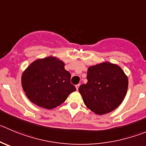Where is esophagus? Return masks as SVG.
Segmentation results:
<instances>
[{
  "instance_id": "34e87169",
  "label": "esophagus",
  "mask_w": 146,
  "mask_h": 146,
  "mask_svg": "<svg viewBox=\"0 0 146 146\" xmlns=\"http://www.w3.org/2000/svg\"><path fill=\"white\" fill-rule=\"evenodd\" d=\"M79 86H80V84H78V85H76V89H78V88H79Z\"/></svg>"
}]
</instances>
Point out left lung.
I'll return each instance as SVG.
<instances>
[{
	"label": "left lung",
	"mask_w": 146,
	"mask_h": 146,
	"mask_svg": "<svg viewBox=\"0 0 146 146\" xmlns=\"http://www.w3.org/2000/svg\"><path fill=\"white\" fill-rule=\"evenodd\" d=\"M86 84L78 92L85 105L99 115L117 108L123 101L128 87V78L119 65L109 62L89 67Z\"/></svg>",
	"instance_id": "1"
}]
</instances>
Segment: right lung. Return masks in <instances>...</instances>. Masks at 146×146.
<instances>
[{
  "label": "right lung",
  "instance_id": "right-lung-1",
  "mask_svg": "<svg viewBox=\"0 0 146 146\" xmlns=\"http://www.w3.org/2000/svg\"><path fill=\"white\" fill-rule=\"evenodd\" d=\"M26 96L42 108L52 110L63 103L76 88L70 83V73L65 63L55 57L38 59L30 64L21 76Z\"/></svg>",
  "mask_w": 146,
  "mask_h": 146
}]
</instances>
